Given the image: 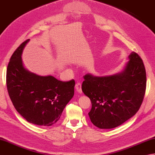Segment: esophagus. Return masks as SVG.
Listing matches in <instances>:
<instances>
[{"instance_id": "esophagus-1", "label": "esophagus", "mask_w": 155, "mask_h": 155, "mask_svg": "<svg viewBox=\"0 0 155 155\" xmlns=\"http://www.w3.org/2000/svg\"><path fill=\"white\" fill-rule=\"evenodd\" d=\"M75 89H76V91H78V92L79 93H81L82 92V90H81V84L80 83H79V82H78V83L75 84Z\"/></svg>"}]
</instances>
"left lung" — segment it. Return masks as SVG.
Here are the masks:
<instances>
[{
	"instance_id": "obj_1",
	"label": "left lung",
	"mask_w": 155,
	"mask_h": 155,
	"mask_svg": "<svg viewBox=\"0 0 155 155\" xmlns=\"http://www.w3.org/2000/svg\"><path fill=\"white\" fill-rule=\"evenodd\" d=\"M122 73L112 76H84L81 89L90 97L91 108L88 113L97 127H117L136 114L144 99L147 74L143 59L134 51Z\"/></svg>"
}]
</instances>
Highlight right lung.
<instances>
[{"instance_id": "add662e5", "label": "right lung", "mask_w": 155, "mask_h": 155, "mask_svg": "<svg viewBox=\"0 0 155 155\" xmlns=\"http://www.w3.org/2000/svg\"><path fill=\"white\" fill-rule=\"evenodd\" d=\"M29 39L15 50L7 70V87L17 111L30 123L54 124L74 94L75 81H61L54 77L39 76L25 69L22 51Z\"/></svg>"}]
</instances>
